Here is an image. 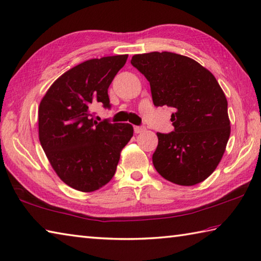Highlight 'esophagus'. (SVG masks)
Masks as SVG:
<instances>
[{
  "label": "esophagus",
  "instance_id": "34e87169",
  "mask_svg": "<svg viewBox=\"0 0 261 261\" xmlns=\"http://www.w3.org/2000/svg\"><path fill=\"white\" fill-rule=\"evenodd\" d=\"M134 130H135L136 134H141V132H144V131L146 130V127H145V126H139V125H136V126L134 127Z\"/></svg>",
  "mask_w": 261,
  "mask_h": 261
}]
</instances>
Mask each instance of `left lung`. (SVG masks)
Segmentation results:
<instances>
[{
	"mask_svg": "<svg viewBox=\"0 0 261 261\" xmlns=\"http://www.w3.org/2000/svg\"><path fill=\"white\" fill-rule=\"evenodd\" d=\"M131 65L149 82L155 106L171 107L174 130L158 132L153 164L173 184L193 186L215 171L230 135L227 99L197 61L172 52L135 55Z\"/></svg>",
	"mask_w": 261,
	"mask_h": 261,
	"instance_id": "8db88e82",
	"label": "left lung"
}]
</instances>
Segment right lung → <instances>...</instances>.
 <instances>
[{"label":"right lung","mask_w":261,"mask_h":261,"mask_svg":"<svg viewBox=\"0 0 261 261\" xmlns=\"http://www.w3.org/2000/svg\"><path fill=\"white\" fill-rule=\"evenodd\" d=\"M127 55L90 59L57 79L39 107V137L51 167L76 191L93 192L115 174L131 137L129 123L97 122L96 105L111 108L108 88Z\"/></svg>","instance_id":"add662e5"}]
</instances>
